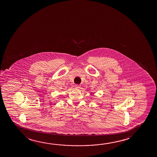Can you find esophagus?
I'll use <instances>...</instances> for the list:
<instances>
[{
	"mask_svg": "<svg viewBox=\"0 0 157 157\" xmlns=\"http://www.w3.org/2000/svg\"><path fill=\"white\" fill-rule=\"evenodd\" d=\"M80 86H80V85H77H77H75V87L77 88H79L80 87Z\"/></svg>",
	"mask_w": 157,
	"mask_h": 157,
	"instance_id": "1",
	"label": "esophagus"
}]
</instances>
